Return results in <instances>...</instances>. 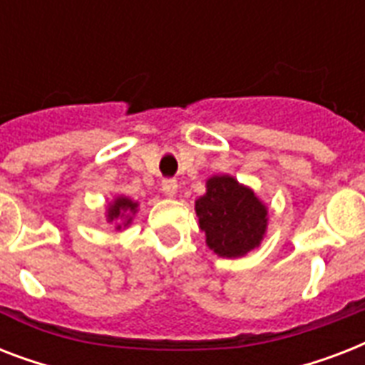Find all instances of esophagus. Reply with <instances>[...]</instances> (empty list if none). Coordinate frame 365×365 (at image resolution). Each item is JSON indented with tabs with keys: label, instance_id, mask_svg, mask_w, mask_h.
<instances>
[{
	"label": "esophagus",
	"instance_id": "1",
	"mask_svg": "<svg viewBox=\"0 0 365 365\" xmlns=\"http://www.w3.org/2000/svg\"><path fill=\"white\" fill-rule=\"evenodd\" d=\"M163 193H165L166 197H174V195L178 193L176 180H165V182H163Z\"/></svg>",
	"mask_w": 365,
	"mask_h": 365
}]
</instances>
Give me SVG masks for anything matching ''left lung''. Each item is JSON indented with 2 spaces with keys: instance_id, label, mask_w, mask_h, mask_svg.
Wrapping results in <instances>:
<instances>
[{
  "instance_id": "left-lung-1",
  "label": "left lung",
  "mask_w": 365,
  "mask_h": 365,
  "mask_svg": "<svg viewBox=\"0 0 365 365\" xmlns=\"http://www.w3.org/2000/svg\"><path fill=\"white\" fill-rule=\"evenodd\" d=\"M199 227L220 257H242L257 248L267 231V206L233 176H212L195 200Z\"/></svg>"
}]
</instances>
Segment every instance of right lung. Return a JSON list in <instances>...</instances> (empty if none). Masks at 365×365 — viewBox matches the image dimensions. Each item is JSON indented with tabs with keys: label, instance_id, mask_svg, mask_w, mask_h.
<instances>
[{
	"label": "right lung",
	"instance_id": "add662e5",
	"mask_svg": "<svg viewBox=\"0 0 365 365\" xmlns=\"http://www.w3.org/2000/svg\"><path fill=\"white\" fill-rule=\"evenodd\" d=\"M138 202L130 200L128 197H117L110 206H108V222H119L125 220V223H117V229L126 227L132 222V214H136Z\"/></svg>",
	"mask_w": 365,
	"mask_h": 365
}]
</instances>
